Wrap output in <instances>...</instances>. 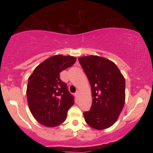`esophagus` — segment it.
Returning a JSON list of instances; mask_svg holds the SVG:
<instances>
[{"mask_svg": "<svg viewBox=\"0 0 153 153\" xmlns=\"http://www.w3.org/2000/svg\"><path fill=\"white\" fill-rule=\"evenodd\" d=\"M75 97H76V98H78L79 97V92H78V91H77V92L75 93Z\"/></svg>", "mask_w": 153, "mask_h": 153, "instance_id": "obj_1", "label": "esophagus"}]
</instances>
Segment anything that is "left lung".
<instances>
[{
	"instance_id": "left-lung-1",
	"label": "left lung",
	"mask_w": 153,
	"mask_h": 153,
	"mask_svg": "<svg viewBox=\"0 0 153 153\" xmlns=\"http://www.w3.org/2000/svg\"><path fill=\"white\" fill-rule=\"evenodd\" d=\"M90 82L93 102L83 112L85 121L96 129L114 124L125 101V80L117 66L104 57L96 55L78 59Z\"/></svg>"
}]
</instances>
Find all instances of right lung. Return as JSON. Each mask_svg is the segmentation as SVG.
I'll return each mask as SVG.
<instances>
[{
	"mask_svg": "<svg viewBox=\"0 0 153 153\" xmlns=\"http://www.w3.org/2000/svg\"><path fill=\"white\" fill-rule=\"evenodd\" d=\"M76 58L55 55L49 57L35 68L28 81L26 96L33 117L46 127L58 126L67 118L74 104V96L59 73L73 65Z\"/></svg>",
	"mask_w": 153,
	"mask_h": 153,
	"instance_id": "1",
	"label": "right lung"
}]
</instances>
